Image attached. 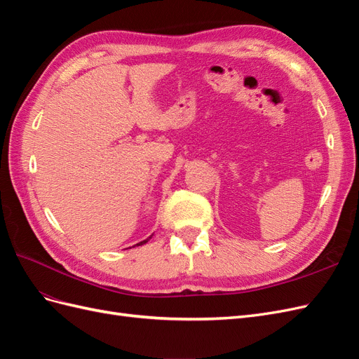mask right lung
Returning a JSON list of instances; mask_svg holds the SVG:
<instances>
[{
	"mask_svg": "<svg viewBox=\"0 0 359 359\" xmlns=\"http://www.w3.org/2000/svg\"><path fill=\"white\" fill-rule=\"evenodd\" d=\"M151 238V236H149ZM149 238H147V240H144V241H140L139 244H136V245H142V244H145V243H148L149 241Z\"/></svg>",
	"mask_w": 359,
	"mask_h": 359,
	"instance_id": "add662e5",
	"label": "right lung"
}]
</instances>
